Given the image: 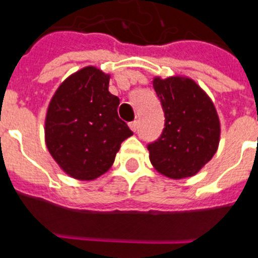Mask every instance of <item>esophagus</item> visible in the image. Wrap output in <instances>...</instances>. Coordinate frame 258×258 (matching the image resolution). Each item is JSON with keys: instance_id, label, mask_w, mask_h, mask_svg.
Wrapping results in <instances>:
<instances>
[{"instance_id": "obj_1", "label": "esophagus", "mask_w": 258, "mask_h": 258, "mask_svg": "<svg viewBox=\"0 0 258 258\" xmlns=\"http://www.w3.org/2000/svg\"><path fill=\"white\" fill-rule=\"evenodd\" d=\"M138 124H139L138 120H134V122H131V123H130V128H131L134 132H136L138 131Z\"/></svg>"}]
</instances>
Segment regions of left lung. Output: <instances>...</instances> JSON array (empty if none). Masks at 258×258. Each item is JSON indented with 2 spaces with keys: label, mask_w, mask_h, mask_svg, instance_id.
Listing matches in <instances>:
<instances>
[{
  "label": "left lung",
  "mask_w": 258,
  "mask_h": 258,
  "mask_svg": "<svg viewBox=\"0 0 258 258\" xmlns=\"http://www.w3.org/2000/svg\"><path fill=\"white\" fill-rule=\"evenodd\" d=\"M153 87L166 120L161 138L148 145L150 162L166 177H191L219 148L221 128L215 105L191 78L154 77Z\"/></svg>",
  "instance_id": "8db88e82"
}]
</instances>
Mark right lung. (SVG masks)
<instances>
[{"label":"right lung","instance_id":"obj_1","mask_svg":"<svg viewBox=\"0 0 258 258\" xmlns=\"http://www.w3.org/2000/svg\"><path fill=\"white\" fill-rule=\"evenodd\" d=\"M109 80L96 67H85L57 87L48 104L46 146L60 168L77 180L105 173L132 135L118 117L119 99L109 92Z\"/></svg>","mask_w":258,"mask_h":258}]
</instances>
